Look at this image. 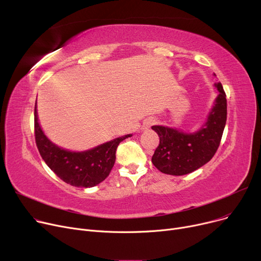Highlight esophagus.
<instances>
[{"mask_svg":"<svg viewBox=\"0 0 261 261\" xmlns=\"http://www.w3.org/2000/svg\"><path fill=\"white\" fill-rule=\"evenodd\" d=\"M154 123H155V120H154L153 118H148V119H146L145 122H144V129L150 128L152 125H154Z\"/></svg>","mask_w":261,"mask_h":261,"instance_id":"1","label":"esophagus"}]
</instances>
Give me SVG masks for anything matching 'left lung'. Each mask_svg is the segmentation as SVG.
<instances>
[{
    "instance_id": "obj_1",
    "label": "left lung",
    "mask_w": 261,
    "mask_h": 261,
    "mask_svg": "<svg viewBox=\"0 0 261 261\" xmlns=\"http://www.w3.org/2000/svg\"><path fill=\"white\" fill-rule=\"evenodd\" d=\"M218 97L205 125L196 133H183L172 128L153 126L160 144L152 155V164L163 173L183 175L210 162L220 145L226 123V94L216 84Z\"/></svg>"
}]
</instances>
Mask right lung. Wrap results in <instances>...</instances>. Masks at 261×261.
I'll list each match as a JSON object with an SVG mask.
<instances>
[{
    "label": "right lung",
    "instance_id": "1",
    "mask_svg": "<svg viewBox=\"0 0 261 261\" xmlns=\"http://www.w3.org/2000/svg\"><path fill=\"white\" fill-rule=\"evenodd\" d=\"M129 136H121L85 152L67 151L47 140L40 128L35 107V139L40 155L62 181L76 187H93L101 183L114 166L119 143Z\"/></svg>",
    "mask_w": 261,
    "mask_h": 261
}]
</instances>
